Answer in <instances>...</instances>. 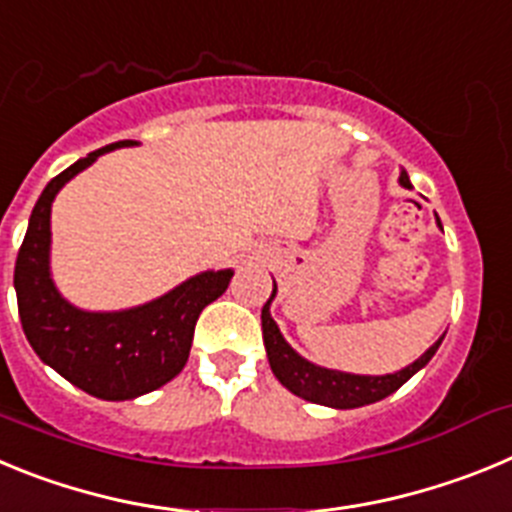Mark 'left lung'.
<instances>
[{"label": "left lung", "mask_w": 512, "mask_h": 512, "mask_svg": "<svg viewBox=\"0 0 512 512\" xmlns=\"http://www.w3.org/2000/svg\"><path fill=\"white\" fill-rule=\"evenodd\" d=\"M400 184L402 187H410V179L405 171L400 174ZM274 295H277V287H274L271 297L266 300L264 310H261V328H264V346L266 356H269L271 372H274V377H277L289 392H295L297 397H302V400L307 402L328 405V408L348 410L384 400L387 395L400 390L402 384L408 382L415 372H420V369L433 359V354H436L438 346H441L443 341L441 336L418 361H415V364L405 366L402 372L395 374H384V377H359V374L333 372V369H323V366H315L310 364V361H305L300 354L292 351V346H289L287 341H284L277 323H274L269 315V305L271 300H274Z\"/></svg>", "instance_id": "1"}]
</instances>
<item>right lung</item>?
I'll return each instance as SVG.
<instances>
[{
  "label": "right lung",
  "mask_w": 512,
  "mask_h": 512,
  "mask_svg": "<svg viewBox=\"0 0 512 512\" xmlns=\"http://www.w3.org/2000/svg\"><path fill=\"white\" fill-rule=\"evenodd\" d=\"M117 140L79 158L53 176L35 202L15 264L17 310L35 354L63 379L99 400H133L158 390L182 372L200 312L228 289L233 271H205L169 295L122 312H84L63 300L51 282V202L63 184L112 148Z\"/></svg>",
  "instance_id": "1"
}]
</instances>
